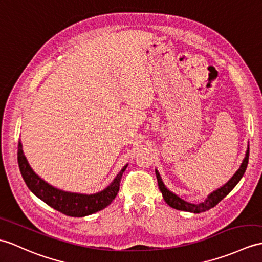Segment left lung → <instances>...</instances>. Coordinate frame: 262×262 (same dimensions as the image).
<instances>
[{
	"mask_svg": "<svg viewBox=\"0 0 262 262\" xmlns=\"http://www.w3.org/2000/svg\"><path fill=\"white\" fill-rule=\"evenodd\" d=\"M248 161H249V146H248L247 151H246L245 159H243L239 169L233 174L232 178H231L226 184L222 185L221 187H219L217 190L210 193L208 198L205 199V201H203V202H201V203H198V204L186 202V201L181 199L179 195H176L175 193L169 191L168 188L165 186V184H164V182H163L161 175L157 169H155V174L157 178V183H159V187L163 194V198H164V200H165V202L169 206H171V208L180 210V211L191 212V213H201V212H205L212 208H214V206L219 202H220L221 200H223L231 191L233 190L234 186L239 183L240 180L242 179L243 174H245V172H246L247 166H248Z\"/></svg>",
	"mask_w": 262,
	"mask_h": 262,
	"instance_id": "obj_1",
	"label": "left lung"
}]
</instances>
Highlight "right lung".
<instances>
[{
  "mask_svg": "<svg viewBox=\"0 0 262 262\" xmlns=\"http://www.w3.org/2000/svg\"><path fill=\"white\" fill-rule=\"evenodd\" d=\"M17 162H19L20 172L24 182L35 196H38L54 210L61 212L66 215L76 217L96 213L111 204L119 191L121 176L128 166V164H126L112 183L102 191L94 194H83L60 190L41 179L30 166L27 157L23 153L21 141H19V145H17Z\"/></svg>",
  "mask_w": 262,
  "mask_h": 262,
  "instance_id": "1",
  "label": "right lung"
}]
</instances>
